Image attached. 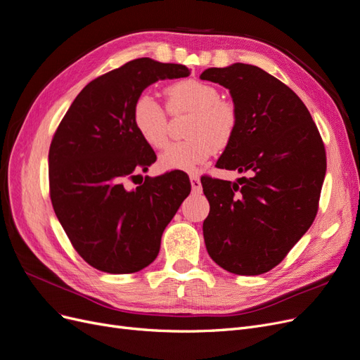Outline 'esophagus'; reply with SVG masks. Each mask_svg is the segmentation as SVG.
Masks as SVG:
<instances>
[{
    "instance_id": "1",
    "label": "esophagus",
    "mask_w": 360,
    "mask_h": 360,
    "mask_svg": "<svg viewBox=\"0 0 360 360\" xmlns=\"http://www.w3.org/2000/svg\"><path fill=\"white\" fill-rule=\"evenodd\" d=\"M191 184H192V191L193 192H201V181H200V176L197 172L191 174Z\"/></svg>"
}]
</instances>
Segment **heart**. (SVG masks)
Wrapping results in <instances>:
<instances>
[{
  "label": "heart",
  "instance_id": "heart-1",
  "mask_svg": "<svg viewBox=\"0 0 360 360\" xmlns=\"http://www.w3.org/2000/svg\"><path fill=\"white\" fill-rule=\"evenodd\" d=\"M165 97L169 115L191 114V118L186 127L189 139L174 143L162 151V168L193 171L216 148L222 150L231 143L238 129V110L233 101L222 99L214 85L200 79H181L167 86ZM132 122L151 148L167 144L168 115L153 96L143 93L136 97Z\"/></svg>",
  "mask_w": 360,
  "mask_h": 360
}]
</instances>
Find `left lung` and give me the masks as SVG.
Segmentation results:
<instances>
[{
    "instance_id": "8db88e82",
    "label": "left lung",
    "mask_w": 360,
    "mask_h": 360,
    "mask_svg": "<svg viewBox=\"0 0 360 360\" xmlns=\"http://www.w3.org/2000/svg\"><path fill=\"white\" fill-rule=\"evenodd\" d=\"M230 90L238 129L216 167L248 172L236 183L202 176L210 213L207 252L236 275H263L309 230L319 212L326 150L308 108L290 86L250 64L201 73Z\"/></svg>"
}]
</instances>
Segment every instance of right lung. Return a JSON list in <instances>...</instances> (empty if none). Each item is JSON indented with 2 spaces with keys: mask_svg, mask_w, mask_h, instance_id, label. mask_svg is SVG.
<instances>
[{
  "mask_svg": "<svg viewBox=\"0 0 360 360\" xmlns=\"http://www.w3.org/2000/svg\"><path fill=\"white\" fill-rule=\"evenodd\" d=\"M181 64L136 58L86 84L49 147V195L72 246L91 267L123 275L156 259L160 238L191 193L186 172L143 179L156 153L132 122L150 84L184 78ZM139 176L140 186L128 188Z\"/></svg>",
  "mask_w": 360,
  "mask_h": 360,
  "instance_id": "1",
  "label": "right lung"
}]
</instances>
